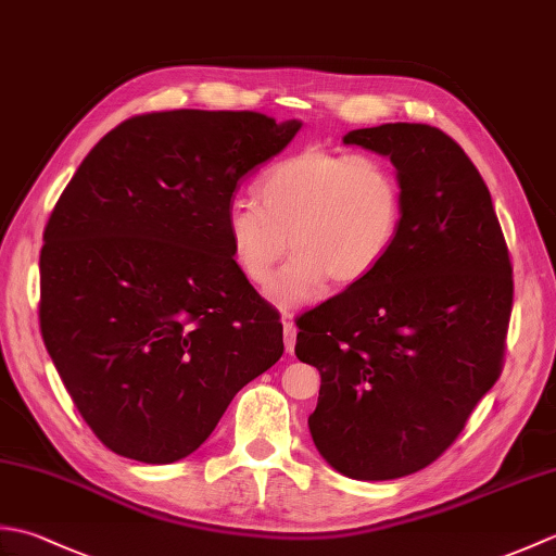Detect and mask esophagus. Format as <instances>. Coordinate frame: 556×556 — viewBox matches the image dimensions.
Returning a JSON list of instances; mask_svg holds the SVG:
<instances>
[{
    "mask_svg": "<svg viewBox=\"0 0 556 556\" xmlns=\"http://www.w3.org/2000/svg\"><path fill=\"white\" fill-rule=\"evenodd\" d=\"M281 323H285V346L289 353H293V346H296V325L291 320V313H281Z\"/></svg>",
    "mask_w": 556,
    "mask_h": 556,
    "instance_id": "1",
    "label": "esophagus"
}]
</instances>
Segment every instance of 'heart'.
I'll return each mask as SVG.
<instances>
[{
  "mask_svg": "<svg viewBox=\"0 0 556 556\" xmlns=\"http://www.w3.org/2000/svg\"><path fill=\"white\" fill-rule=\"evenodd\" d=\"M257 198L260 205L231 200L224 233L236 267L255 287L291 245L293 255L267 289L279 305L315 299L329 279L351 287L370 277L404 224V188L384 160L320 146L271 164Z\"/></svg>",
  "mask_w": 556,
  "mask_h": 556,
  "instance_id": "1",
  "label": "heart"
}]
</instances>
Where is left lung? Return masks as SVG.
Returning a JSON list of instances; mask_svg holds the SVG:
<instances>
[{"label":"left lung","mask_w":556,"mask_h":556,"mask_svg":"<svg viewBox=\"0 0 556 556\" xmlns=\"http://www.w3.org/2000/svg\"><path fill=\"white\" fill-rule=\"evenodd\" d=\"M392 160L404 224L370 277L296 320V356L320 370L308 428L356 480L416 473L454 444L500 380L514 303L509 248L485 181L428 124L344 136Z\"/></svg>","instance_id":"left-lung-1"}]
</instances>
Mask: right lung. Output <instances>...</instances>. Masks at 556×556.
<instances>
[{"mask_svg": "<svg viewBox=\"0 0 556 556\" xmlns=\"http://www.w3.org/2000/svg\"><path fill=\"white\" fill-rule=\"evenodd\" d=\"M299 128L260 112L138 114L59 195L40 251V332L114 454H193L285 353L279 313L233 263L224 212Z\"/></svg>", "mask_w": 556, "mask_h": 556, "instance_id": "1", "label": "right lung"}]
</instances>
